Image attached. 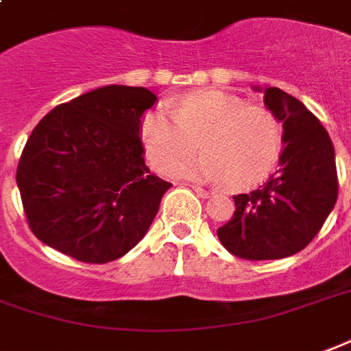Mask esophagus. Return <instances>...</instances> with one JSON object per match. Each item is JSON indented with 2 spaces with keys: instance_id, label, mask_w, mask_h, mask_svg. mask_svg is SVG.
I'll list each match as a JSON object with an SVG mask.
<instances>
[{
  "instance_id": "1",
  "label": "esophagus",
  "mask_w": 351,
  "mask_h": 351,
  "mask_svg": "<svg viewBox=\"0 0 351 351\" xmlns=\"http://www.w3.org/2000/svg\"><path fill=\"white\" fill-rule=\"evenodd\" d=\"M193 191L198 194L200 198H207V196H209V193H207L206 189H202V186H198V185H193Z\"/></svg>"
}]
</instances>
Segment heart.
<instances>
[{"label":"heart","instance_id":"heart-1","mask_svg":"<svg viewBox=\"0 0 351 351\" xmlns=\"http://www.w3.org/2000/svg\"><path fill=\"white\" fill-rule=\"evenodd\" d=\"M140 134L147 160L158 172H176L200 145L206 155L179 173L222 179L232 191L250 189L267 178L282 144V127L271 110L249 106L222 91L186 95L176 112L157 104L142 117Z\"/></svg>","mask_w":351,"mask_h":351}]
</instances>
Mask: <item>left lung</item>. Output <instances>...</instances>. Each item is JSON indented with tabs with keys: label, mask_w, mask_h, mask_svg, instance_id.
<instances>
[{
	"label": "left lung",
	"mask_w": 351,
	"mask_h": 351,
	"mask_svg": "<svg viewBox=\"0 0 351 351\" xmlns=\"http://www.w3.org/2000/svg\"><path fill=\"white\" fill-rule=\"evenodd\" d=\"M263 102L282 123L277 172L256 191L234 196V217L217 230L224 249L243 260H278L303 250L339 196L333 142L318 117L278 88L263 89Z\"/></svg>",
	"instance_id": "1"
}]
</instances>
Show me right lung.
I'll use <instances>...</instances> for the list:
<instances>
[{
	"mask_svg": "<svg viewBox=\"0 0 351 351\" xmlns=\"http://www.w3.org/2000/svg\"><path fill=\"white\" fill-rule=\"evenodd\" d=\"M153 91L104 86L63 102L27 138L16 183L37 239L86 263L125 256L172 186L149 172L140 125Z\"/></svg>",
	"mask_w": 351,
	"mask_h": 351,
	"instance_id": "1",
	"label": "right lung"
}]
</instances>
